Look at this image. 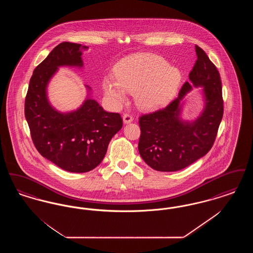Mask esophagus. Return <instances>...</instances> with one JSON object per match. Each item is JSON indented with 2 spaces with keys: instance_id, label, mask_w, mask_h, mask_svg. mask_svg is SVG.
<instances>
[{
  "instance_id": "obj_1",
  "label": "esophagus",
  "mask_w": 253,
  "mask_h": 253,
  "mask_svg": "<svg viewBox=\"0 0 253 253\" xmlns=\"http://www.w3.org/2000/svg\"><path fill=\"white\" fill-rule=\"evenodd\" d=\"M132 115H130V114H124L123 115V122L124 123H130V122H132Z\"/></svg>"
}]
</instances>
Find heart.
<instances>
[{
	"mask_svg": "<svg viewBox=\"0 0 253 253\" xmlns=\"http://www.w3.org/2000/svg\"><path fill=\"white\" fill-rule=\"evenodd\" d=\"M115 72L117 80L106 78L103 81L106 96L121 102L126 92L135 94L136 104L143 110L167 104L181 82L180 71L155 54H137L121 60Z\"/></svg>",
	"mask_w": 253,
	"mask_h": 253,
	"instance_id": "b5f03b06",
	"label": "heart"
}]
</instances>
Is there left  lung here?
Wrapping results in <instances>:
<instances>
[{"label":"left lung","instance_id":"1","mask_svg":"<svg viewBox=\"0 0 253 253\" xmlns=\"http://www.w3.org/2000/svg\"><path fill=\"white\" fill-rule=\"evenodd\" d=\"M197 60L178 97L165 108L142 115L139 118V155L145 162L159 171H175L188 167L204 157L211 149L223 118L224 103L222 83L216 66L204 50L195 45ZM204 87L205 108L193 123L181 121L180 101L192 88Z\"/></svg>","mask_w":253,"mask_h":253}]
</instances>
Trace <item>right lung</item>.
<instances>
[{
	"label": "right lung",
	"mask_w": 253,
	"mask_h": 253,
	"mask_svg": "<svg viewBox=\"0 0 253 253\" xmlns=\"http://www.w3.org/2000/svg\"><path fill=\"white\" fill-rule=\"evenodd\" d=\"M79 43L61 42L34 69L24 115L38 152L60 169L86 172L100 164L112 137L122 128L119 113H109L87 98L77 111L62 114L49 104L46 86L59 66H83ZM90 90V87L87 86Z\"/></svg>",
	"instance_id": "add662e5"
}]
</instances>
